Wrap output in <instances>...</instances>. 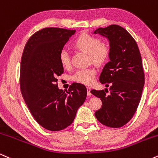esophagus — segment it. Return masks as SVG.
Returning a JSON list of instances; mask_svg holds the SVG:
<instances>
[{"mask_svg":"<svg viewBox=\"0 0 158 158\" xmlns=\"http://www.w3.org/2000/svg\"><path fill=\"white\" fill-rule=\"evenodd\" d=\"M87 90H88V96H91L92 94L90 92V87H87Z\"/></svg>","mask_w":158,"mask_h":158,"instance_id":"obj_1","label":"esophagus"}]
</instances>
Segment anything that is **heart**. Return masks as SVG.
<instances>
[{"instance_id":"1","label":"heart","mask_w":158,"mask_h":158,"mask_svg":"<svg viewBox=\"0 0 158 158\" xmlns=\"http://www.w3.org/2000/svg\"><path fill=\"white\" fill-rule=\"evenodd\" d=\"M74 47L88 53L92 62L102 65L109 59L110 50L109 46L104 42H100L98 38L89 34L82 33L78 36L73 42ZM59 60L63 68H67L70 65V54L68 50L62 49L59 54ZM97 71L94 68H82L78 70L73 75V80L83 85H91L95 79Z\"/></svg>"}]
</instances>
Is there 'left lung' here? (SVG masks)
<instances>
[{"label":"left lung","mask_w":158,"mask_h":158,"mask_svg":"<svg viewBox=\"0 0 158 158\" xmlns=\"http://www.w3.org/2000/svg\"><path fill=\"white\" fill-rule=\"evenodd\" d=\"M94 34L107 38L110 45V61L103 68L99 81L108 90H90L102 101V108L95 112L99 123L119 128L130 121L137 110L144 86L142 59L135 40L119 25L98 28Z\"/></svg>","instance_id":"8db88e82"}]
</instances>
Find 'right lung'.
<instances>
[{"label":"right lung","mask_w":158,"mask_h":158,"mask_svg":"<svg viewBox=\"0 0 158 158\" xmlns=\"http://www.w3.org/2000/svg\"><path fill=\"white\" fill-rule=\"evenodd\" d=\"M76 30L47 27L27 41L21 61L20 87L30 113L41 126L61 131L73 122L84 103L87 89L73 83L68 93L58 88L57 77L64 72L59 52Z\"/></svg>","instance_id":"right-lung-1"}]
</instances>
